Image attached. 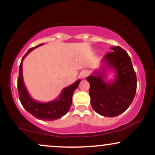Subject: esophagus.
<instances>
[{"instance_id":"esophagus-1","label":"esophagus","mask_w":155,"mask_h":155,"mask_svg":"<svg viewBox=\"0 0 155 155\" xmlns=\"http://www.w3.org/2000/svg\"><path fill=\"white\" fill-rule=\"evenodd\" d=\"M88 74L89 73L87 71H81V74H80V76L81 77V79H85V78L88 76Z\"/></svg>"}]
</instances>
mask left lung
<instances>
[{
  "label": "left lung",
  "instance_id": "obj_1",
  "mask_svg": "<svg viewBox=\"0 0 155 155\" xmlns=\"http://www.w3.org/2000/svg\"><path fill=\"white\" fill-rule=\"evenodd\" d=\"M104 55L102 66L87 77L90 83L89 94L93 110L104 117H114L125 111L133 102L136 92L137 79L130 58L120 47ZM114 70L115 78L105 81L107 69Z\"/></svg>",
  "mask_w": 155,
  "mask_h": 155
}]
</instances>
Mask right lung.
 <instances>
[{
	"label": "right lung",
	"mask_w": 155,
	"mask_h": 155,
	"mask_svg": "<svg viewBox=\"0 0 155 155\" xmlns=\"http://www.w3.org/2000/svg\"><path fill=\"white\" fill-rule=\"evenodd\" d=\"M41 44L36 47L31 48L24 55L19 65V77L17 80V89L19 101L25 109L38 120L44 121H52L61 118L68 113L72 104V96L74 92L79 86L81 80L78 79L76 82L69 85L63 90L59 97L49 102H38L33 99L28 93L23 81L22 61L25 58L32 50L43 45Z\"/></svg>",
	"instance_id": "right-lung-1"
}]
</instances>
